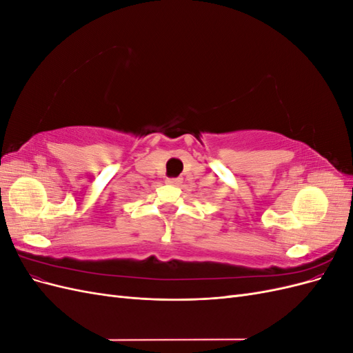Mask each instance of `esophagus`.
I'll return each instance as SVG.
<instances>
[{
	"instance_id": "1",
	"label": "esophagus",
	"mask_w": 353,
	"mask_h": 353,
	"mask_svg": "<svg viewBox=\"0 0 353 353\" xmlns=\"http://www.w3.org/2000/svg\"><path fill=\"white\" fill-rule=\"evenodd\" d=\"M181 183H183V179H181V178H168L166 179V184H169V185L178 187V185H181Z\"/></svg>"
}]
</instances>
